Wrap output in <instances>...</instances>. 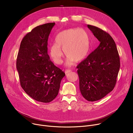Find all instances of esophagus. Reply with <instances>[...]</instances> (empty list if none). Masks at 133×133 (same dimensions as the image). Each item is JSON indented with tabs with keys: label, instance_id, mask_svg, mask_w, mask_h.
<instances>
[{
	"label": "esophagus",
	"instance_id": "34e87169",
	"mask_svg": "<svg viewBox=\"0 0 133 133\" xmlns=\"http://www.w3.org/2000/svg\"><path fill=\"white\" fill-rule=\"evenodd\" d=\"M71 70H70V69H67V70H66L65 71V72L66 74H68L69 72H71Z\"/></svg>",
	"mask_w": 133,
	"mask_h": 133
}]
</instances>
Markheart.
Here are the masks:
<instances>
[{
	"label": "heart",
	"mask_w": 133,
	"mask_h": 133,
	"mask_svg": "<svg viewBox=\"0 0 133 133\" xmlns=\"http://www.w3.org/2000/svg\"><path fill=\"white\" fill-rule=\"evenodd\" d=\"M55 43L49 48V54L55 63H63L64 50L67 56L66 65L70 66L80 62L87 57L90 50L89 37L84 30L68 29L59 32L55 37Z\"/></svg>",
	"instance_id": "1"
}]
</instances>
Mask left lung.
I'll use <instances>...</instances> for the list:
<instances>
[{
  "label": "left lung",
  "instance_id": "8db88e82",
  "mask_svg": "<svg viewBox=\"0 0 133 133\" xmlns=\"http://www.w3.org/2000/svg\"><path fill=\"white\" fill-rule=\"evenodd\" d=\"M87 27L100 44L77 68L82 96L88 101L94 102L113 90L120 60L116 44L110 35L97 27L89 25Z\"/></svg>",
  "mask_w": 133,
  "mask_h": 133
}]
</instances>
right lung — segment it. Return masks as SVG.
<instances>
[{
  "instance_id": "1",
  "label": "right lung",
  "mask_w": 133,
  "mask_h": 133,
  "mask_svg": "<svg viewBox=\"0 0 133 133\" xmlns=\"http://www.w3.org/2000/svg\"><path fill=\"white\" fill-rule=\"evenodd\" d=\"M55 25L45 24L28 32L21 43L16 62L22 87L32 98L42 103L56 97L65 76L48 55V37Z\"/></svg>"
}]
</instances>
